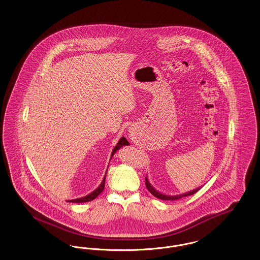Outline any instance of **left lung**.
<instances>
[{
	"mask_svg": "<svg viewBox=\"0 0 260 260\" xmlns=\"http://www.w3.org/2000/svg\"><path fill=\"white\" fill-rule=\"evenodd\" d=\"M145 180H146V182H145V184H146V187H147V189L149 190V192L153 195V196H155L156 198L161 199V200H165V201H174V200H179V199L183 198V197H187V196H191V195H193V194H195V193H197L199 190L203 187V185L200 186L198 188H196V189H193V190H191V191H189V192H186V193H183V194H180V195H174V196H171V195H166V194H162L161 192H159L158 190H156L153 185L150 183V181H149L148 177L146 176L145 177Z\"/></svg>",
	"mask_w": 260,
	"mask_h": 260,
	"instance_id": "8db88e82",
	"label": "left lung"
}]
</instances>
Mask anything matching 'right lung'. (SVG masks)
Masks as SVG:
<instances>
[{"label":"right lung","mask_w":260,"mask_h":260,"mask_svg":"<svg viewBox=\"0 0 260 260\" xmlns=\"http://www.w3.org/2000/svg\"><path fill=\"white\" fill-rule=\"evenodd\" d=\"M124 145H129V143H128V141L124 138V136H122L121 138H120V140L118 141V143H117V145L114 147L113 149V151H112L111 154V159L112 157H113V155L119 150L120 148H122L123 146ZM107 171H108V168H107ZM105 178H106V173H105V176H104V178L102 179V181H101V183H100V185L94 190V191H92L91 193H89L88 195L87 196H85V197H82V198H78L74 199V200H69V201H67V202H70V203H86V202H89V201H92V200H94V199L96 198L98 196H99V194L103 191V189H104V186H105Z\"/></svg>","instance_id":"add662e5"}]
</instances>
